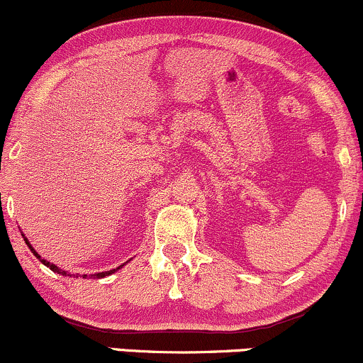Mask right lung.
Masks as SVG:
<instances>
[{"label":"right lung","instance_id":"obj_1","mask_svg":"<svg viewBox=\"0 0 363 363\" xmlns=\"http://www.w3.org/2000/svg\"><path fill=\"white\" fill-rule=\"evenodd\" d=\"M22 237H23L25 244H27V245H28V249H30V251H32V252H34V256L37 257V259H39L40 262H43V264H44V266H48V268H49V269H51V272H54V273H57V274H62V277H74V278H78V274H72V273L65 272V269L57 268V266H56V264H52V262H49L48 259H43V257H40V254H39V252H37L34 247H32V244H30V242H28V239H27V237H25L23 234H22ZM123 266H124V264H121V266H118V268H116V269H109V272L95 273V274H91V277H94V278H106V277H109V274H112V273H116V272H118V269H121V268H123ZM85 277H86V274H83V278H85Z\"/></svg>","mask_w":363,"mask_h":363}]
</instances>
